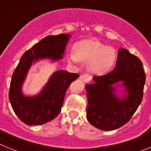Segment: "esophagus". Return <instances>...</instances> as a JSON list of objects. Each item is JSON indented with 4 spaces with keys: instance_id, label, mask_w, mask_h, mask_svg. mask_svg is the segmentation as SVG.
<instances>
[{
    "instance_id": "obj_1",
    "label": "esophagus",
    "mask_w": 151,
    "mask_h": 151,
    "mask_svg": "<svg viewBox=\"0 0 151 151\" xmlns=\"http://www.w3.org/2000/svg\"><path fill=\"white\" fill-rule=\"evenodd\" d=\"M91 76L88 74H82L80 76L79 79H81L82 81H83L84 82H89L91 81Z\"/></svg>"
}]
</instances>
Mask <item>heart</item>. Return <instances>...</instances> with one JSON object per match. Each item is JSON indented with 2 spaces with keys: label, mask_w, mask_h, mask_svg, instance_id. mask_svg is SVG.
I'll return each instance as SVG.
<instances>
[{
  "label": "heart",
  "mask_w": 151,
  "mask_h": 151,
  "mask_svg": "<svg viewBox=\"0 0 151 151\" xmlns=\"http://www.w3.org/2000/svg\"><path fill=\"white\" fill-rule=\"evenodd\" d=\"M115 57V51L111 47L94 38L80 41L76 46V51L67 53L69 61L76 64L80 60L88 63L89 71L96 75L107 72L113 66Z\"/></svg>",
  "instance_id": "heart-1"
}]
</instances>
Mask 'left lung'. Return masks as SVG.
Masks as SVG:
<instances>
[{
    "instance_id": "obj_1",
    "label": "left lung",
    "mask_w": 151,
    "mask_h": 151,
    "mask_svg": "<svg viewBox=\"0 0 151 151\" xmlns=\"http://www.w3.org/2000/svg\"><path fill=\"white\" fill-rule=\"evenodd\" d=\"M86 85L87 119L103 131H112L127 123L141 104L146 76L141 60L125 48L118 50L116 67L93 77Z\"/></svg>"
}]
</instances>
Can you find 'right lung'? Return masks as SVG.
Here are the masks:
<instances>
[{
  "label": "right lung",
  "mask_w": 151,
  "mask_h": 151,
  "mask_svg": "<svg viewBox=\"0 0 151 151\" xmlns=\"http://www.w3.org/2000/svg\"><path fill=\"white\" fill-rule=\"evenodd\" d=\"M70 38L69 34L47 36L21 57L12 76L9 100L16 115L26 125H43L56 118L61 111L68 87L79 76L78 73L57 70L38 94L30 96L22 92L32 66L41 60H50L52 63L62 60Z\"/></svg>",
  "instance_id": "obj_1"
}]
</instances>
